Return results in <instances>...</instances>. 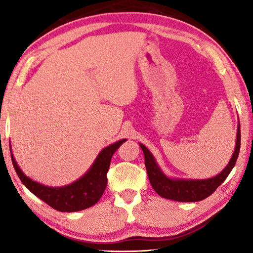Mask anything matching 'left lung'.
<instances>
[{"instance_id":"1","label":"left lung","mask_w":253,"mask_h":253,"mask_svg":"<svg viewBox=\"0 0 253 253\" xmlns=\"http://www.w3.org/2000/svg\"><path fill=\"white\" fill-rule=\"evenodd\" d=\"M240 142H241V130H240L239 124L237 145H235L232 158L219 175L209 179H170L166 177L157 166L151 152L143 144L139 145L144 152L145 166H146L149 182L158 195L164 199L178 201V202H198L211 195L228 177L238 160Z\"/></svg>"}]
</instances>
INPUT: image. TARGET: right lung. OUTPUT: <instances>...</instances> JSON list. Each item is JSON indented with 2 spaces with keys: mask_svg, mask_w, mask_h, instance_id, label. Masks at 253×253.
Masks as SVG:
<instances>
[{
  "mask_svg": "<svg viewBox=\"0 0 253 253\" xmlns=\"http://www.w3.org/2000/svg\"><path fill=\"white\" fill-rule=\"evenodd\" d=\"M125 140L122 139L102 149L88 173H85L78 181L63 187H49L32 181L22 173L14 157L12 155L11 157L21 182L34 195L57 211L76 212L90 208L100 200L107 186V172L111 157Z\"/></svg>",
  "mask_w": 253,
  "mask_h": 253,
  "instance_id": "1",
  "label": "right lung"
}]
</instances>
